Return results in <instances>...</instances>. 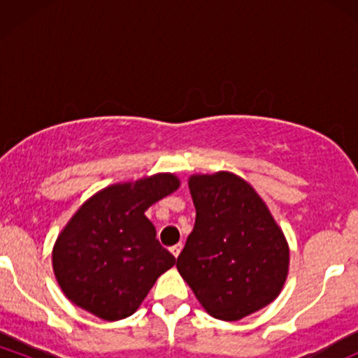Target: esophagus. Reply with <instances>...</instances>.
Instances as JSON below:
<instances>
[{
	"instance_id": "34e87169",
	"label": "esophagus",
	"mask_w": 358,
	"mask_h": 358,
	"mask_svg": "<svg viewBox=\"0 0 358 358\" xmlns=\"http://www.w3.org/2000/svg\"><path fill=\"white\" fill-rule=\"evenodd\" d=\"M182 249H183L182 244H176V245H173V248H171L170 250H171V254H173L175 257H178L180 252H182Z\"/></svg>"
}]
</instances>
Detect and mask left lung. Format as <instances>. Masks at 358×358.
Wrapping results in <instances>:
<instances>
[{
	"label": "left lung",
	"mask_w": 358,
	"mask_h": 358,
	"mask_svg": "<svg viewBox=\"0 0 358 358\" xmlns=\"http://www.w3.org/2000/svg\"><path fill=\"white\" fill-rule=\"evenodd\" d=\"M195 227L176 268L208 315L237 322L279 296L289 245L252 185L231 171L188 178Z\"/></svg>",
	"instance_id": "8db88e82"
}]
</instances>
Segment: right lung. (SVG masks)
I'll return each mask as SVG.
<instances>
[{
    "label": "right lung",
    "instance_id": "right-lung-1",
    "mask_svg": "<svg viewBox=\"0 0 358 358\" xmlns=\"http://www.w3.org/2000/svg\"><path fill=\"white\" fill-rule=\"evenodd\" d=\"M173 173L114 183L77 208L57 237L52 266L62 293L106 322L127 318L175 266L145 212L178 190Z\"/></svg>",
    "mask_w": 358,
    "mask_h": 358
}]
</instances>
